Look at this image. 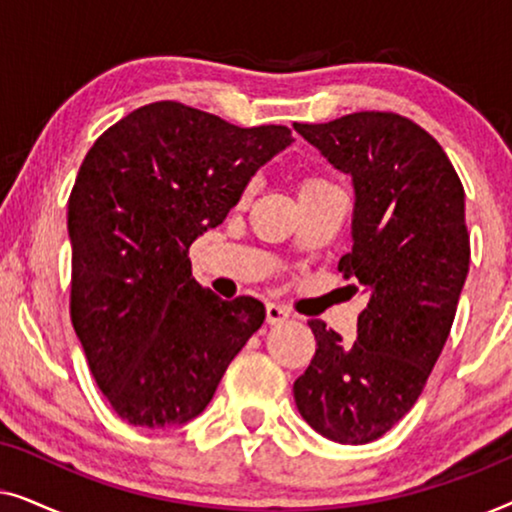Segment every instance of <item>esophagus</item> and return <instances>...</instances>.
I'll use <instances>...</instances> for the list:
<instances>
[{"label":"esophagus","instance_id":"1","mask_svg":"<svg viewBox=\"0 0 512 512\" xmlns=\"http://www.w3.org/2000/svg\"><path fill=\"white\" fill-rule=\"evenodd\" d=\"M289 317H291L289 307L277 305V303H268V305H265V321H268L270 326H275V324H284V321L289 319Z\"/></svg>","mask_w":512,"mask_h":512}]
</instances>
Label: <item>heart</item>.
<instances>
[{
	"instance_id": "b5f03b06",
	"label": "heart",
	"mask_w": 512,
	"mask_h": 512,
	"mask_svg": "<svg viewBox=\"0 0 512 512\" xmlns=\"http://www.w3.org/2000/svg\"><path fill=\"white\" fill-rule=\"evenodd\" d=\"M319 186H328V184H326V181H321V179H305L303 184H300V193L310 191V188H319Z\"/></svg>"
}]
</instances>
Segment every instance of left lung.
Wrapping results in <instances>:
<instances>
[{"label":"left lung","instance_id":"obj_1","mask_svg":"<svg viewBox=\"0 0 512 512\" xmlns=\"http://www.w3.org/2000/svg\"><path fill=\"white\" fill-rule=\"evenodd\" d=\"M293 128L352 177V251L338 268L368 296L352 345L310 321L317 352L293 398L324 438L366 445L408 415L450 335L471 261L464 186L443 146L398 114Z\"/></svg>","mask_w":512,"mask_h":512}]
</instances>
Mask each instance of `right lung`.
Segmentation results:
<instances>
[{
    "instance_id": "right-lung-1",
    "label": "right lung",
    "mask_w": 512,
    "mask_h": 512,
    "mask_svg": "<svg viewBox=\"0 0 512 512\" xmlns=\"http://www.w3.org/2000/svg\"><path fill=\"white\" fill-rule=\"evenodd\" d=\"M284 125L237 128L179 102L139 107L97 137L69 195L72 324L90 373L128 424L191 422L261 328V300H221L188 247L223 223Z\"/></svg>"
}]
</instances>
